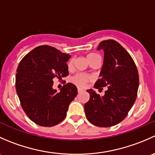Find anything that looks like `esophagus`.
Returning a JSON list of instances; mask_svg holds the SVG:
<instances>
[{
	"mask_svg": "<svg viewBox=\"0 0 155 155\" xmlns=\"http://www.w3.org/2000/svg\"><path fill=\"white\" fill-rule=\"evenodd\" d=\"M77 91H78V93H80V92L82 91V89H81V88H79V87H78Z\"/></svg>",
	"mask_w": 155,
	"mask_h": 155,
	"instance_id": "1",
	"label": "esophagus"
}]
</instances>
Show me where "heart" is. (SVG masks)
<instances>
[{"instance_id":"1","label":"heart","mask_w":155,"mask_h":155,"mask_svg":"<svg viewBox=\"0 0 155 155\" xmlns=\"http://www.w3.org/2000/svg\"><path fill=\"white\" fill-rule=\"evenodd\" d=\"M86 58L87 61L89 63H92L94 61L98 60L100 58V56L98 55L97 54H95V53H89V54H87ZM73 61L70 60L68 63V68H71L73 66ZM91 80V77L89 76H87V75H83V74H77L76 76H75L73 78V82H74L76 85H79V86L83 87L85 84L87 83V82Z\"/></svg>"}]
</instances>
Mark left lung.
<instances>
[{
	"mask_svg": "<svg viewBox=\"0 0 155 155\" xmlns=\"http://www.w3.org/2000/svg\"><path fill=\"white\" fill-rule=\"evenodd\" d=\"M97 50L104 52V64L95 88L107 87L101 96L93 89L87 90L90 99L84 106L87 119L94 125L109 127L121 122L135 103L139 74L134 60L118 42H101Z\"/></svg>",
	"mask_w": 155,
	"mask_h": 155,
	"instance_id": "left-lung-1",
	"label": "left lung"
}]
</instances>
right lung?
<instances>
[{"label":"right lung","mask_w":155,"mask_h":155,"mask_svg":"<svg viewBox=\"0 0 155 155\" xmlns=\"http://www.w3.org/2000/svg\"><path fill=\"white\" fill-rule=\"evenodd\" d=\"M71 56L49 46H40L26 54L18 64L15 87L21 107L37 124L52 127L61 122L69 105L77 95L72 83L58 92L53 79L68 75L67 62Z\"/></svg>","instance_id":"obj_1"}]
</instances>
